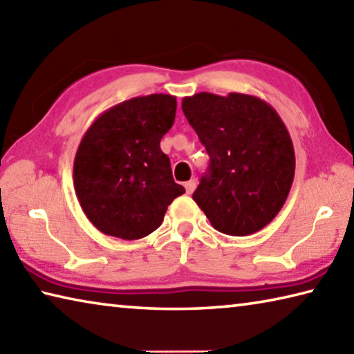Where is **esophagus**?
<instances>
[{
	"mask_svg": "<svg viewBox=\"0 0 354 354\" xmlns=\"http://www.w3.org/2000/svg\"><path fill=\"white\" fill-rule=\"evenodd\" d=\"M184 187H185V192H187V194L190 195L192 192L195 190V187H196V179L194 178V179H190V181H187L184 184Z\"/></svg>",
	"mask_w": 354,
	"mask_h": 354,
	"instance_id": "1",
	"label": "esophagus"
}]
</instances>
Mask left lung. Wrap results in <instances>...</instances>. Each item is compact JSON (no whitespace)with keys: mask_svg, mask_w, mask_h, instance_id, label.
<instances>
[{"mask_svg":"<svg viewBox=\"0 0 354 354\" xmlns=\"http://www.w3.org/2000/svg\"><path fill=\"white\" fill-rule=\"evenodd\" d=\"M183 111L211 158L192 198L223 234L261 231L284 206L295 175V151L278 112L236 92L195 93L183 100Z\"/></svg>","mask_w":354,"mask_h":354,"instance_id":"8db88e82","label":"left lung"}]
</instances>
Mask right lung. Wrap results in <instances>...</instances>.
<instances>
[{
    "instance_id": "right-lung-1",
    "label": "right lung",
    "mask_w": 354,
    "mask_h": 354,
    "mask_svg": "<svg viewBox=\"0 0 354 354\" xmlns=\"http://www.w3.org/2000/svg\"><path fill=\"white\" fill-rule=\"evenodd\" d=\"M175 115L176 98L153 93L111 107L86 131L75 156V192L103 234L124 241L151 234L185 192L160 149Z\"/></svg>"
}]
</instances>
